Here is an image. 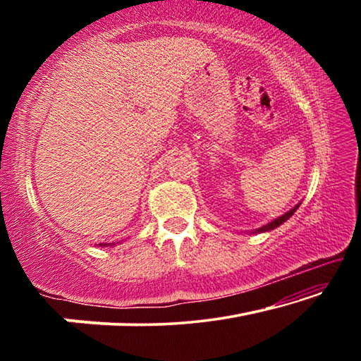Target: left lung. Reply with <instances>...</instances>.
Instances as JSON below:
<instances>
[{"label":"left lung","mask_w":361,"mask_h":361,"mask_svg":"<svg viewBox=\"0 0 361 361\" xmlns=\"http://www.w3.org/2000/svg\"><path fill=\"white\" fill-rule=\"evenodd\" d=\"M298 207H299V204H298L296 207H293V209H291L290 212H286L285 215H282V216L276 218V219H274V221L267 223V224H264V226H261L259 229H255V231H253V234H256V232H267V231H272V229L279 228L280 224H283V223L286 221V219H288V218H291V216H293V213H295V212L298 210Z\"/></svg>","instance_id":"1"}]
</instances>
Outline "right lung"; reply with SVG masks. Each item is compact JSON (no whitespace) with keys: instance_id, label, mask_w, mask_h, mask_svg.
Returning a JSON list of instances; mask_svg holds the SVG:
<instances>
[{"instance_id":"obj_1","label":"right lung","mask_w":361,"mask_h":361,"mask_svg":"<svg viewBox=\"0 0 361 361\" xmlns=\"http://www.w3.org/2000/svg\"><path fill=\"white\" fill-rule=\"evenodd\" d=\"M100 247H111V245H114V243H99Z\"/></svg>"}]
</instances>
